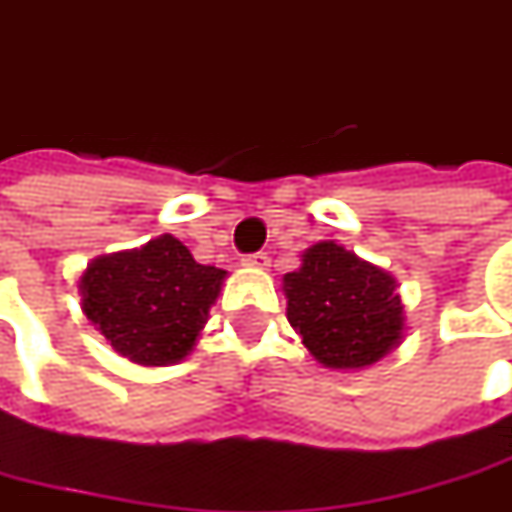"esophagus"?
<instances>
[{
  "mask_svg": "<svg viewBox=\"0 0 512 512\" xmlns=\"http://www.w3.org/2000/svg\"><path fill=\"white\" fill-rule=\"evenodd\" d=\"M246 266H269V255L266 252H252V255L243 257Z\"/></svg>",
  "mask_w": 512,
  "mask_h": 512,
  "instance_id": "obj_1",
  "label": "esophagus"
}]
</instances>
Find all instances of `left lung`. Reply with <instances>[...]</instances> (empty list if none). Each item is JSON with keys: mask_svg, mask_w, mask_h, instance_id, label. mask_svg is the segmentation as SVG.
<instances>
[{"mask_svg": "<svg viewBox=\"0 0 512 512\" xmlns=\"http://www.w3.org/2000/svg\"><path fill=\"white\" fill-rule=\"evenodd\" d=\"M391 274L334 240L317 243L303 266L283 277L289 323L328 368H365L402 337L405 317Z\"/></svg>", "mask_w": 512, "mask_h": 512, "instance_id": "left-lung-1", "label": "left lung"}]
</instances>
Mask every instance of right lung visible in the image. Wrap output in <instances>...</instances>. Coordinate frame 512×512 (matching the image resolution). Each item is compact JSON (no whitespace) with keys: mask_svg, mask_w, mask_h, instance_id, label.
<instances>
[{"mask_svg":"<svg viewBox=\"0 0 512 512\" xmlns=\"http://www.w3.org/2000/svg\"><path fill=\"white\" fill-rule=\"evenodd\" d=\"M223 277L164 235L144 249L98 257L81 277V309L121 357L167 365L195 345Z\"/></svg>","mask_w":512,"mask_h":512,"instance_id":"obj_1","label":"right lung"}]
</instances>
